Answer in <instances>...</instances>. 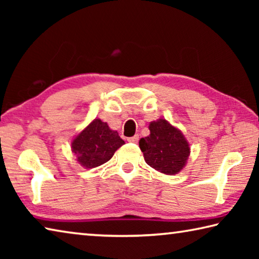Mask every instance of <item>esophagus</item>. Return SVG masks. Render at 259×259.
Listing matches in <instances>:
<instances>
[{
  "label": "esophagus",
  "instance_id": "esophagus-1",
  "mask_svg": "<svg viewBox=\"0 0 259 259\" xmlns=\"http://www.w3.org/2000/svg\"><path fill=\"white\" fill-rule=\"evenodd\" d=\"M138 140H139V135H135V136H133V137L128 138V142H130V143H137Z\"/></svg>",
  "mask_w": 259,
  "mask_h": 259
}]
</instances>
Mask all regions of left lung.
I'll use <instances>...</instances> for the list:
<instances>
[{"label": "left lung", "instance_id": "8db88e82", "mask_svg": "<svg viewBox=\"0 0 259 259\" xmlns=\"http://www.w3.org/2000/svg\"><path fill=\"white\" fill-rule=\"evenodd\" d=\"M150 131V136L139 140L146 163L162 174H178L190 155L187 140L181 131L163 119L151 122Z\"/></svg>", "mask_w": 259, "mask_h": 259}]
</instances>
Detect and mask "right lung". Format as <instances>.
Instances as JSON below:
<instances>
[{
	"instance_id": "right-lung-1",
	"label": "right lung",
	"mask_w": 259,
	"mask_h": 259,
	"mask_svg": "<svg viewBox=\"0 0 259 259\" xmlns=\"http://www.w3.org/2000/svg\"><path fill=\"white\" fill-rule=\"evenodd\" d=\"M124 144L117 131L108 128L107 123L96 119L76 136L72 151L77 161L85 168H96L112 159L117 148Z\"/></svg>"
}]
</instances>
